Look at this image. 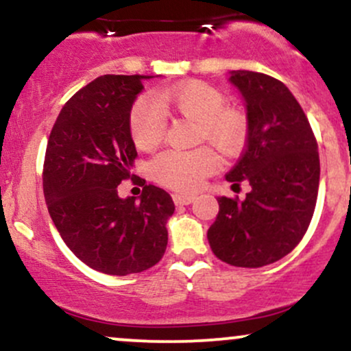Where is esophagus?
<instances>
[{
  "label": "esophagus",
  "instance_id": "obj_1",
  "mask_svg": "<svg viewBox=\"0 0 351 351\" xmlns=\"http://www.w3.org/2000/svg\"><path fill=\"white\" fill-rule=\"evenodd\" d=\"M195 199H196L195 195H183V193H176V195H173V201H175V204H191Z\"/></svg>",
  "mask_w": 351,
  "mask_h": 351
}]
</instances>
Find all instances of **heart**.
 I'll list each match as a JSON object with an SVG mask.
<instances>
[{
    "mask_svg": "<svg viewBox=\"0 0 351 351\" xmlns=\"http://www.w3.org/2000/svg\"><path fill=\"white\" fill-rule=\"evenodd\" d=\"M160 106L171 108L184 119L198 123L196 135L208 140L224 153L241 147L245 136V119L239 110L226 108L224 97L209 84L193 80L175 86L158 94ZM130 134L140 150H152L162 142L165 115L158 104L150 99H138L130 112ZM217 156L208 147L195 150H168L160 153L150 165V171L165 186L193 191L199 188L206 176L216 171Z\"/></svg>",
    "mask_w": 351,
    "mask_h": 351,
    "instance_id": "1",
    "label": "heart"
}]
</instances>
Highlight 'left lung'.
<instances>
[{"mask_svg":"<svg viewBox=\"0 0 351 351\" xmlns=\"http://www.w3.org/2000/svg\"><path fill=\"white\" fill-rule=\"evenodd\" d=\"M228 80L244 100L247 138L226 180L232 186L245 181L251 191L243 201L217 196L208 241L223 263L263 267L287 256L307 231L320 181L318 147L280 80L252 71H231Z\"/></svg>","mask_w":351,"mask_h":351,"instance_id":"left-lung-1","label":"left lung"}]
</instances>
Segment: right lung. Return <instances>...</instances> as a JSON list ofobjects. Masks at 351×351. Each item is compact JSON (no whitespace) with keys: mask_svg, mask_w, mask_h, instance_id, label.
Here are the masks:
<instances>
[{"mask_svg":"<svg viewBox=\"0 0 351 351\" xmlns=\"http://www.w3.org/2000/svg\"><path fill=\"white\" fill-rule=\"evenodd\" d=\"M152 77L94 79L67 100L47 140L43 186L52 223L84 264L108 276L147 271L168 244L171 196L145 181L140 196L120 198L117 189L136 156L132 106Z\"/></svg>","mask_w":351,"mask_h":351,"instance_id":"add662e5","label":"right lung"}]
</instances>
